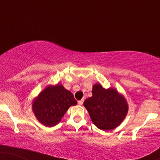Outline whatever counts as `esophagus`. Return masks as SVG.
<instances>
[{
  "label": "esophagus",
  "mask_w": 160,
  "mask_h": 160,
  "mask_svg": "<svg viewBox=\"0 0 160 160\" xmlns=\"http://www.w3.org/2000/svg\"><path fill=\"white\" fill-rule=\"evenodd\" d=\"M83 102H84V99L81 100H78V104L80 105V106H82V105L83 104Z\"/></svg>",
  "instance_id": "34e87169"
}]
</instances>
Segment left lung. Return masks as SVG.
I'll return each instance as SVG.
<instances>
[{
    "mask_svg": "<svg viewBox=\"0 0 160 160\" xmlns=\"http://www.w3.org/2000/svg\"><path fill=\"white\" fill-rule=\"evenodd\" d=\"M92 96L84 102L92 121L100 130H113L121 124L128 113V103L114 89H106L96 84Z\"/></svg>",
    "mask_w": 160,
    "mask_h": 160,
    "instance_id": "8db88e82",
    "label": "left lung"
}]
</instances>
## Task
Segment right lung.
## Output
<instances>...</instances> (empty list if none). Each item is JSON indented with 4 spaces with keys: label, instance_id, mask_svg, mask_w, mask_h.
Listing matches in <instances>:
<instances>
[{
    "label": "right lung",
    "instance_id": "obj_1",
    "mask_svg": "<svg viewBox=\"0 0 160 160\" xmlns=\"http://www.w3.org/2000/svg\"><path fill=\"white\" fill-rule=\"evenodd\" d=\"M77 103L73 95L62 85L49 86L41 92L32 104V110L41 123L47 127L56 125L70 106Z\"/></svg>",
    "mask_w": 160,
    "mask_h": 160
}]
</instances>
